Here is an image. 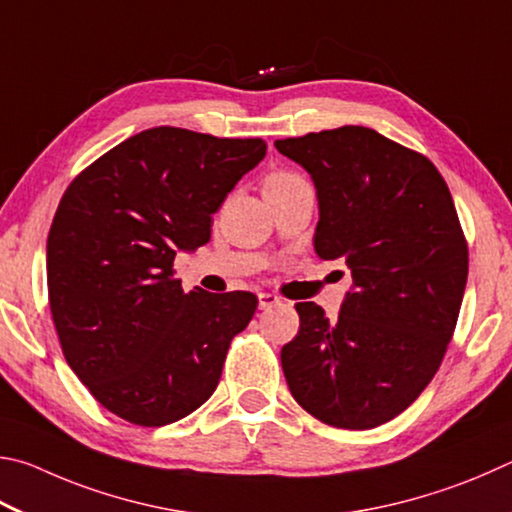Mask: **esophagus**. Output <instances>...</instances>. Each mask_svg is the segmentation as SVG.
<instances>
[{"instance_id":"1","label":"esophagus","mask_w":512,"mask_h":512,"mask_svg":"<svg viewBox=\"0 0 512 512\" xmlns=\"http://www.w3.org/2000/svg\"><path fill=\"white\" fill-rule=\"evenodd\" d=\"M276 303H279V297H276V294H270V292L258 294V308L261 310H270L272 306H276Z\"/></svg>"}]
</instances>
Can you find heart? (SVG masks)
<instances>
[{
    "instance_id": "obj_1",
    "label": "heart",
    "mask_w": 512,
    "mask_h": 512,
    "mask_svg": "<svg viewBox=\"0 0 512 512\" xmlns=\"http://www.w3.org/2000/svg\"><path fill=\"white\" fill-rule=\"evenodd\" d=\"M290 179H297V175H292V173H274V175L267 177V182L279 184V182H290Z\"/></svg>"
}]
</instances>
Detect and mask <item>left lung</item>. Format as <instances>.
I'll list each match as a JSON object with an SVG mask.
<instances>
[{
    "label": "left lung",
    "instance_id": "8db88e82",
    "mask_svg": "<svg viewBox=\"0 0 512 512\" xmlns=\"http://www.w3.org/2000/svg\"><path fill=\"white\" fill-rule=\"evenodd\" d=\"M317 188L315 251L353 274L328 319L297 303L281 364L321 423L371 429L402 414L438 371L468 281V242L450 188L425 155L362 125L274 141Z\"/></svg>",
    "mask_w": 512,
    "mask_h": 512
}]
</instances>
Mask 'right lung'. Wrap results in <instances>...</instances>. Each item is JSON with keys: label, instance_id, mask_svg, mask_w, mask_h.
<instances>
[{"label": "right lung", "instance_id": "obj_1", "mask_svg": "<svg viewBox=\"0 0 512 512\" xmlns=\"http://www.w3.org/2000/svg\"><path fill=\"white\" fill-rule=\"evenodd\" d=\"M263 139L143 130L87 166L53 215L49 306L89 393L132 425L161 427L211 398L251 292L182 290L177 251L211 238V215L265 157Z\"/></svg>", "mask_w": 512, "mask_h": 512}]
</instances>
